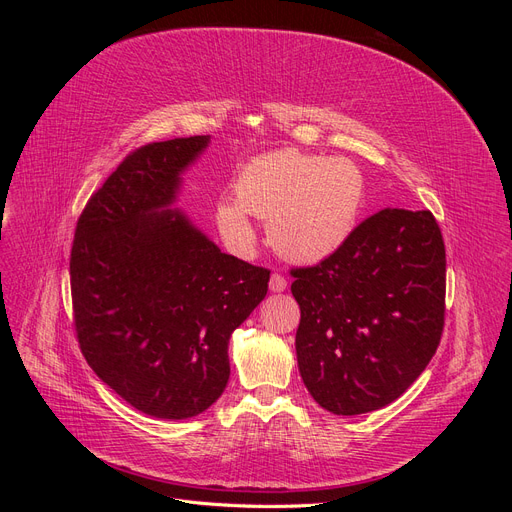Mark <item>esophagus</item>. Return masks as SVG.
<instances>
[{
	"label": "esophagus",
	"instance_id": "34e87169",
	"mask_svg": "<svg viewBox=\"0 0 512 512\" xmlns=\"http://www.w3.org/2000/svg\"><path fill=\"white\" fill-rule=\"evenodd\" d=\"M269 288H271L273 292H284V290L288 288L286 277L280 275V273H273V275H271V282H269Z\"/></svg>",
	"mask_w": 512,
	"mask_h": 512
}]
</instances>
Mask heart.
Here are the masks:
<instances>
[{"instance_id": "b5f03b06", "label": "heart", "mask_w": 512, "mask_h": 512, "mask_svg": "<svg viewBox=\"0 0 512 512\" xmlns=\"http://www.w3.org/2000/svg\"><path fill=\"white\" fill-rule=\"evenodd\" d=\"M365 190L363 170L348 158L282 149L247 162L235 181L237 200L222 198L215 215L224 235L245 245L254 237L250 213L267 222L269 241L284 258L316 262L348 241Z\"/></svg>"}]
</instances>
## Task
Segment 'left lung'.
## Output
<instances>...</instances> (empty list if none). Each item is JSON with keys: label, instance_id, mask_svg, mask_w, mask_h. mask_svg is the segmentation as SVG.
Here are the masks:
<instances>
[{"label": "left lung", "instance_id": "8db88e82", "mask_svg": "<svg viewBox=\"0 0 512 512\" xmlns=\"http://www.w3.org/2000/svg\"><path fill=\"white\" fill-rule=\"evenodd\" d=\"M290 275L297 361L318 404L352 416L389 406L440 346L446 250L431 211L386 207L337 252Z\"/></svg>", "mask_w": 512, "mask_h": 512}]
</instances>
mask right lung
Wrapping results in <instances>:
<instances>
[{
	"instance_id": "add662e5",
	"label": "right lung",
	"mask_w": 512,
	"mask_h": 512,
	"mask_svg": "<svg viewBox=\"0 0 512 512\" xmlns=\"http://www.w3.org/2000/svg\"><path fill=\"white\" fill-rule=\"evenodd\" d=\"M207 143L190 136L134 149L74 230L79 348L104 384L156 418L196 416L224 393L228 339L269 290V269L222 254L183 213L158 211Z\"/></svg>"
}]
</instances>
